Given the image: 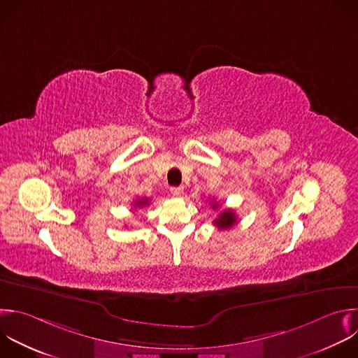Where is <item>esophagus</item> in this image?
Here are the masks:
<instances>
[{"mask_svg": "<svg viewBox=\"0 0 358 358\" xmlns=\"http://www.w3.org/2000/svg\"><path fill=\"white\" fill-rule=\"evenodd\" d=\"M182 191H184L182 187H171L170 188V192H171L173 196H180L182 194Z\"/></svg>", "mask_w": 358, "mask_h": 358, "instance_id": "34e87169", "label": "esophagus"}]
</instances>
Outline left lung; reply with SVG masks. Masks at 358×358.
Segmentation results:
<instances>
[{
  "instance_id": "8db88e82",
  "label": "left lung",
  "mask_w": 358,
  "mask_h": 358,
  "mask_svg": "<svg viewBox=\"0 0 358 358\" xmlns=\"http://www.w3.org/2000/svg\"><path fill=\"white\" fill-rule=\"evenodd\" d=\"M212 206H213V209H215V208H217V203H213ZM236 220H237V219H236L234 212H233L231 209H227V210L220 212L219 217L213 220V224H216L219 229L224 230V229H230V227L236 223Z\"/></svg>"
}]
</instances>
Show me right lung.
<instances>
[{
	"label": "right lung",
	"instance_id": "right-lung-1",
	"mask_svg": "<svg viewBox=\"0 0 358 358\" xmlns=\"http://www.w3.org/2000/svg\"><path fill=\"white\" fill-rule=\"evenodd\" d=\"M149 199L148 198H142V199H138L136 202H135V208H142V206H146V205H149Z\"/></svg>",
	"mask_w": 358,
	"mask_h": 358
}]
</instances>
